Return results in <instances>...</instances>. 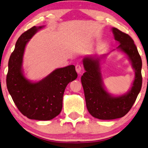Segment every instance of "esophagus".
Masks as SVG:
<instances>
[{
  "label": "esophagus",
  "mask_w": 148,
  "mask_h": 148,
  "mask_svg": "<svg viewBox=\"0 0 148 148\" xmlns=\"http://www.w3.org/2000/svg\"><path fill=\"white\" fill-rule=\"evenodd\" d=\"M76 70L78 74H80L82 72V67L80 64L76 65Z\"/></svg>",
  "instance_id": "obj_1"
}]
</instances>
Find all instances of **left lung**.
Returning <instances> with one entry per match:
<instances>
[{"label": "left lung", "mask_w": 148, "mask_h": 148, "mask_svg": "<svg viewBox=\"0 0 148 148\" xmlns=\"http://www.w3.org/2000/svg\"><path fill=\"white\" fill-rule=\"evenodd\" d=\"M114 38L120 43L117 49L125 53L135 70L131 89L122 96H114L105 90L100 72L101 57L87 56L83 59L86 72L81 77L86 103L89 113L100 120H114L124 116L132 108L142 85V58L133 39L127 34L112 28Z\"/></svg>", "instance_id": "1"}]
</instances>
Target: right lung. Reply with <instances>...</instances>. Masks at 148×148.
<instances>
[{
    "label": "right lung",
    "instance_id": "obj_1",
    "mask_svg": "<svg viewBox=\"0 0 148 148\" xmlns=\"http://www.w3.org/2000/svg\"><path fill=\"white\" fill-rule=\"evenodd\" d=\"M44 26H33L17 40L8 60L6 86L19 111L31 120H50L60 113L63 95L68 84L76 79L75 66L58 68L37 82L23 74V60L26 44Z\"/></svg>",
    "mask_w": 148,
    "mask_h": 148
}]
</instances>
